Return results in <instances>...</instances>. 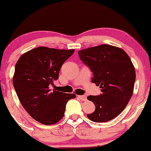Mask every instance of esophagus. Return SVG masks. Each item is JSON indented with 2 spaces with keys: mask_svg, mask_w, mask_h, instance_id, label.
<instances>
[{
  "mask_svg": "<svg viewBox=\"0 0 151 151\" xmlns=\"http://www.w3.org/2000/svg\"><path fill=\"white\" fill-rule=\"evenodd\" d=\"M78 97L80 100H82V101H86L87 100V96L85 95H78Z\"/></svg>",
  "mask_w": 151,
  "mask_h": 151,
  "instance_id": "esophagus-1",
  "label": "esophagus"
}]
</instances>
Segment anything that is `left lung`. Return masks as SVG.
Instances as JSON below:
<instances>
[{"label":"left lung","mask_w":151,"mask_h":151,"mask_svg":"<svg viewBox=\"0 0 151 151\" xmlns=\"http://www.w3.org/2000/svg\"><path fill=\"white\" fill-rule=\"evenodd\" d=\"M78 56L93 73L92 82L102 92L88 96L95 105L88 118L95 122L112 120L123 111L133 94L135 69L130 57L122 49L109 45L83 49Z\"/></svg>","instance_id":"1"}]
</instances>
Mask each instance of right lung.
I'll return each mask as SVG.
<instances>
[{"mask_svg":"<svg viewBox=\"0 0 151 151\" xmlns=\"http://www.w3.org/2000/svg\"><path fill=\"white\" fill-rule=\"evenodd\" d=\"M75 50L38 47L22 54L16 63L13 84L24 109L44 125L57 123L63 117L66 103L74 94L51 91L60 68Z\"/></svg>","mask_w":151,"mask_h":151,"instance_id":"obj_1","label":"right lung"}]
</instances>
